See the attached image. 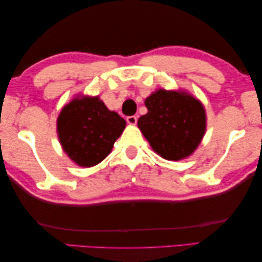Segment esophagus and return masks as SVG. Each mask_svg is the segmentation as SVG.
I'll return each mask as SVG.
<instances>
[{
  "label": "esophagus",
  "mask_w": 262,
  "mask_h": 262,
  "mask_svg": "<svg viewBox=\"0 0 262 262\" xmlns=\"http://www.w3.org/2000/svg\"><path fill=\"white\" fill-rule=\"evenodd\" d=\"M126 122L128 124H131V125H135V124L137 123V116H127Z\"/></svg>",
  "instance_id": "34e87169"
}]
</instances>
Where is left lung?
<instances>
[{"instance_id": "1", "label": "left lung", "mask_w": 262, "mask_h": 262, "mask_svg": "<svg viewBox=\"0 0 262 262\" xmlns=\"http://www.w3.org/2000/svg\"><path fill=\"white\" fill-rule=\"evenodd\" d=\"M145 105L148 111L139 117L138 126L154 151L167 160L189 157L207 127L202 103L186 92L159 89Z\"/></svg>"}]
</instances>
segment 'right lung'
<instances>
[{"mask_svg": "<svg viewBox=\"0 0 262 262\" xmlns=\"http://www.w3.org/2000/svg\"><path fill=\"white\" fill-rule=\"evenodd\" d=\"M126 122L98 96L76 97L63 106L57 122L63 151L76 165L93 167L105 159Z\"/></svg>", "mask_w": 262, "mask_h": 262, "instance_id": "add662e5", "label": "right lung"}]
</instances>
